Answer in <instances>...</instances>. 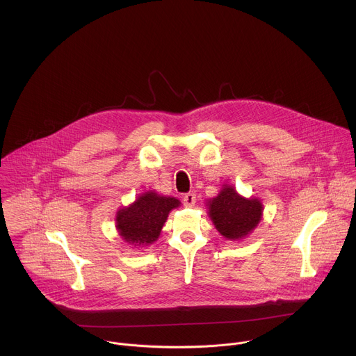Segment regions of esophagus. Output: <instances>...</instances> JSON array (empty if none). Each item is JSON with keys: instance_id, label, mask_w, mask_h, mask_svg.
<instances>
[{"instance_id": "esophagus-1", "label": "esophagus", "mask_w": 356, "mask_h": 356, "mask_svg": "<svg viewBox=\"0 0 356 356\" xmlns=\"http://www.w3.org/2000/svg\"><path fill=\"white\" fill-rule=\"evenodd\" d=\"M195 201H197V197L194 193H187L184 197H183V204L184 207L187 208H191L195 205Z\"/></svg>"}]
</instances>
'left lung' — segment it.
Here are the masks:
<instances>
[{
	"label": "left lung",
	"mask_w": 356,
	"mask_h": 356,
	"mask_svg": "<svg viewBox=\"0 0 356 356\" xmlns=\"http://www.w3.org/2000/svg\"><path fill=\"white\" fill-rule=\"evenodd\" d=\"M209 218L227 240L247 237L261 222L264 205L258 198L241 197L233 186L223 184L218 197L208 202Z\"/></svg>",
	"instance_id": "obj_1"
}]
</instances>
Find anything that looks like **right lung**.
Returning <instances> with one entry per match:
<instances>
[{
  "mask_svg": "<svg viewBox=\"0 0 356 356\" xmlns=\"http://www.w3.org/2000/svg\"><path fill=\"white\" fill-rule=\"evenodd\" d=\"M177 207H180L177 198L147 191L133 204L118 211L119 236L134 247L149 245L158 240L169 212Z\"/></svg>",
  "mask_w": 356,
  "mask_h": 356,
  "instance_id": "1",
  "label": "right lung"
}]
</instances>
